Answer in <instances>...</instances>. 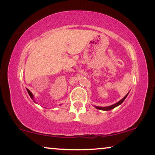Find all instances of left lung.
<instances>
[{"mask_svg":"<svg viewBox=\"0 0 155 155\" xmlns=\"http://www.w3.org/2000/svg\"><path fill=\"white\" fill-rule=\"evenodd\" d=\"M128 93H129V92H128ZM128 93L122 100H120V101L117 102V103L112 104V105H110V106H108V107H98V106H94V107H95L96 109H99V110H103V111H109V110H111L113 109H114L115 107L120 105V104H121L123 103V102H124V101L126 99V98L127 97Z\"/></svg>","mask_w":155,"mask_h":155,"instance_id":"1","label":"left lung"}]
</instances>
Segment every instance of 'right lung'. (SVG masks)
Returning <instances> with one entry per match:
<instances>
[{
  "label": "right lung",
  "mask_w": 155,
  "mask_h": 155,
  "mask_svg": "<svg viewBox=\"0 0 155 155\" xmlns=\"http://www.w3.org/2000/svg\"><path fill=\"white\" fill-rule=\"evenodd\" d=\"M27 92H28V95H29V96H30V97H31V98L33 100V102H34V103H36V102L35 101V100H34V96H33V94L32 93H31V91L30 90H28V89H27ZM60 105H61V104H60Z\"/></svg>",
  "instance_id": "right-lung-1"
}]
</instances>
